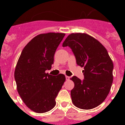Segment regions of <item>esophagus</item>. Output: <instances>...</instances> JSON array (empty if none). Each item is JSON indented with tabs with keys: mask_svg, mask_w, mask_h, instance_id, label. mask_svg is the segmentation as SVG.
Listing matches in <instances>:
<instances>
[{
	"mask_svg": "<svg viewBox=\"0 0 125 125\" xmlns=\"http://www.w3.org/2000/svg\"><path fill=\"white\" fill-rule=\"evenodd\" d=\"M65 77H66V80H70V77L69 76H67V75H66V76H65Z\"/></svg>",
	"mask_w": 125,
	"mask_h": 125,
	"instance_id": "obj_1",
	"label": "esophagus"
}]
</instances>
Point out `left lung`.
I'll list each match as a JSON object with an SVG mask.
<instances>
[{
  "instance_id": "obj_1",
  "label": "left lung",
  "mask_w": 125,
  "mask_h": 125,
  "mask_svg": "<svg viewBox=\"0 0 125 125\" xmlns=\"http://www.w3.org/2000/svg\"><path fill=\"white\" fill-rule=\"evenodd\" d=\"M70 46L79 66L84 68V80L71 78L74 87L71 91L73 104L83 109H91L103 103L113 82V61L106 49L97 39L86 33H71L63 43Z\"/></svg>"
}]
</instances>
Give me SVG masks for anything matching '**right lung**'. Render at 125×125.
Instances as JSON below:
<instances>
[{
  "label": "right lung",
  "instance_id": "add662e5",
  "mask_svg": "<svg viewBox=\"0 0 125 125\" xmlns=\"http://www.w3.org/2000/svg\"><path fill=\"white\" fill-rule=\"evenodd\" d=\"M65 33L48 32L34 37L22 50L14 71L17 90L26 106L37 113H44L55 105V99L66 78L54 76L51 70L54 55Z\"/></svg>",
  "mask_w": 125,
  "mask_h": 125
}]
</instances>
